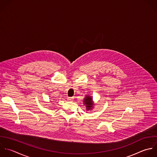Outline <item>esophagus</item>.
<instances>
[{
	"instance_id": "obj_1",
	"label": "esophagus",
	"mask_w": 157,
	"mask_h": 157,
	"mask_svg": "<svg viewBox=\"0 0 157 157\" xmlns=\"http://www.w3.org/2000/svg\"><path fill=\"white\" fill-rule=\"evenodd\" d=\"M73 97H68L67 98V100H68V101H72L73 100Z\"/></svg>"
}]
</instances>
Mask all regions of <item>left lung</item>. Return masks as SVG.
Here are the masks:
<instances>
[{"label": "left lung", "instance_id": "obj_1", "mask_svg": "<svg viewBox=\"0 0 157 157\" xmlns=\"http://www.w3.org/2000/svg\"><path fill=\"white\" fill-rule=\"evenodd\" d=\"M85 98L86 99H84V104L86 105L87 109L89 110V109H90V108L93 106V103H92V98L87 96Z\"/></svg>", "mask_w": 157, "mask_h": 157}]
</instances>
